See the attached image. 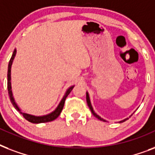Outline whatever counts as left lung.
<instances>
[{"label":"left lung","instance_id":"8db88e82","mask_svg":"<svg viewBox=\"0 0 155 155\" xmlns=\"http://www.w3.org/2000/svg\"><path fill=\"white\" fill-rule=\"evenodd\" d=\"M86 100H87V105H88V107H89L90 110L92 111V114H93V115H94L95 117H96L98 118V119H99V120H103V121H106V120H104V119H103V118L101 117H100L99 115H97V113H95V112H94V110H93V108H92V104H91V101H90L89 95H88V93H87V92H86ZM128 119H129V118H125V119H124V120H120V121H119V122H124V121H125V120H128Z\"/></svg>","mask_w":155,"mask_h":155}]
</instances>
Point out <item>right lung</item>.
I'll list each match as a JSON object with an SVG mask.
<instances>
[{"mask_svg":"<svg viewBox=\"0 0 155 155\" xmlns=\"http://www.w3.org/2000/svg\"><path fill=\"white\" fill-rule=\"evenodd\" d=\"M16 53H17V51L16 49L13 51V53L12 54V57H11L10 60H9V63H8V74H7V80H8V82H7V87H8V96L10 97V101L13 104V105L14 106V108L17 109L18 111L20 112L21 114H22V116L24 117L31 123H35V124H38V123H44V122H49V121H52V120H55L56 118L58 117L59 114L61 113L62 110H63V106H64V103H65V100L67 98L68 95L70 94V92H71V90L73 89L74 87V85L73 86H71L69 88H68L67 91H66L65 95L63 96V99L61 100L60 103L58 104V107L54 109V110L52 112V113L47 114V115L44 116H34L30 115V114H28V113H22L21 111L20 108L18 107L17 103L14 101V98L13 97V92H12V87H11V67H12V63H13V61L14 59V57L16 55Z\"/></svg>","mask_w":155,"mask_h":155,"instance_id":"right-lung-1","label":"right lung"}]
</instances>
